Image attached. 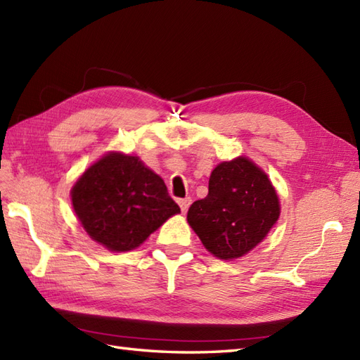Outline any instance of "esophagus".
I'll list each match as a JSON object with an SVG mask.
<instances>
[{
  "instance_id": "esophagus-1",
  "label": "esophagus",
  "mask_w": 360,
  "mask_h": 360,
  "mask_svg": "<svg viewBox=\"0 0 360 360\" xmlns=\"http://www.w3.org/2000/svg\"><path fill=\"white\" fill-rule=\"evenodd\" d=\"M178 204L181 207V212L186 213L188 210V207L191 204V199L190 198H182V199H178Z\"/></svg>"
}]
</instances>
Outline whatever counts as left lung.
<instances>
[{"mask_svg": "<svg viewBox=\"0 0 360 360\" xmlns=\"http://www.w3.org/2000/svg\"><path fill=\"white\" fill-rule=\"evenodd\" d=\"M279 214V198L269 176L239 156L212 172L208 195L190 205L187 221L208 252L230 261L253 250Z\"/></svg>", "mask_w": 360, "mask_h": 360, "instance_id": "left-lung-1", "label": "left lung"}]
</instances>
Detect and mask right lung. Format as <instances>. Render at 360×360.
Here are the masks:
<instances>
[{
  "instance_id": "obj_1",
  "label": "right lung",
  "mask_w": 360,
  "mask_h": 360,
  "mask_svg": "<svg viewBox=\"0 0 360 360\" xmlns=\"http://www.w3.org/2000/svg\"><path fill=\"white\" fill-rule=\"evenodd\" d=\"M72 204L87 235L110 252L139 247L181 212L161 176L138 156L110 152L82 173Z\"/></svg>"
}]
</instances>
